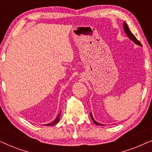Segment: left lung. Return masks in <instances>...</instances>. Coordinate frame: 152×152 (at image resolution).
<instances>
[{
    "instance_id": "8db88e82",
    "label": "left lung",
    "mask_w": 152,
    "mask_h": 152,
    "mask_svg": "<svg viewBox=\"0 0 152 152\" xmlns=\"http://www.w3.org/2000/svg\"><path fill=\"white\" fill-rule=\"evenodd\" d=\"M123 28H124V32H125V33L126 34V35H127V37H129V39H131V40H132V41H134V42L135 43H136V44L138 45H140V46H142V44H141L140 41H139L138 40V39H136V37H135L134 35L132 34V32H131V31L129 30V29L128 26H127V25H126V23L125 22H124V24H123ZM90 115H91V119H92V120H93V122H94V123H95V124H96V125H103L102 124L99 123V122H96L94 119H93V115H92V113H90Z\"/></svg>"
}]
</instances>
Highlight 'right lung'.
Instances as JSON below:
<instances>
[{
	"mask_svg": "<svg viewBox=\"0 0 152 152\" xmlns=\"http://www.w3.org/2000/svg\"><path fill=\"white\" fill-rule=\"evenodd\" d=\"M60 115H61V112H60V113L58 114V115H57V117L56 118V119L54 120V121L53 122H51V123H49V124H45V125H47V126H53V125H55V124H56L59 121V117H60Z\"/></svg>",
	"mask_w": 152,
	"mask_h": 152,
	"instance_id": "right-lung-1",
	"label": "right lung"
}]
</instances>
